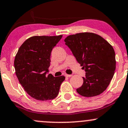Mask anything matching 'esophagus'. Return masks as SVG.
Returning a JSON list of instances; mask_svg holds the SVG:
<instances>
[{
	"instance_id": "esophagus-1",
	"label": "esophagus",
	"mask_w": 128,
	"mask_h": 128,
	"mask_svg": "<svg viewBox=\"0 0 128 128\" xmlns=\"http://www.w3.org/2000/svg\"><path fill=\"white\" fill-rule=\"evenodd\" d=\"M65 76H66V77H68V78H70V77H71L72 76V74H65Z\"/></svg>"
}]
</instances>
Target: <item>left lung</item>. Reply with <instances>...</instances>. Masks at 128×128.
<instances>
[{
	"label": "left lung",
	"mask_w": 128,
	"mask_h": 128,
	"mask_svg": "<svg viewBox=\"0 0 128 128\" xmlns=\"http://www.w3.org/2000/svg\"><path fill=\"white\" fill-rule=\"evenodd\" d=\"M64 42L86 72L82 86L76 92L88 98L100 94L110 85L116 70L115 52L112 46L92 32L71 35Z\"/></svg>",
	"instance_id": "1"
}]
</instances>
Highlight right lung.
<instances>
[{"label": "right lung", "instance_id": "add662e5", "mask_svg": "<svg viewBox=\"0 0 128 128\" xmlns=\"http://www.w3.org/2000/svg\"><path fill=\"white\" fill-rule=\"evenodd\" d=\"M62 36H34L18 50L14 60L19 82L30 96L38 100H49L58 96L64 76L48 74L52 49Z\"/></svg>", "mask_w": 128, "mask_h": 128}]
</instances>
